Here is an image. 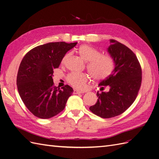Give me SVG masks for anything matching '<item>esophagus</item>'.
Returning a JSON list of instances; mask_svg holds the SVG:
<instances>
[{"label":"esophagus","mask_w":159,"mask_h":159,"mask_svg":"<svg viewBox=\"0 0 159 159\" xmlns=\"http://www.w3.org/2000/svg\"><path fill=\"white\" fill-rule=\"evenodd\" d=\"M85 91H79L77 89H74V94H78V93H84Z\"/></svg>","instance_id":"34e87169"}]
</instances>
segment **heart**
<instances>
[{
  "label": "heart",
  "mask_w": 159,
  "mask_h": 159,
  "mask_svg": "<svg viewBox=\"0 0 159 159\" xmlns=\"http://www.w3.org/2000/svg\"><path fill=\"white\" fill-rule=\"evenodd\" d=\"M78 54L84 61H88V70L92 78L97 80L107 78L115 68V61L112 57L108 55H100V52L94 47L88 45H81L78 50ZM69 56L66 54L62 58V64H64ZM68 82L74 88L84 89L88 81V76L85 74L73 73L68 77Z\"/></svg>",
  "instance_id": "1"
}]
</instances>
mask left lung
Masks as SVG:
<instances>
[{
  "mask_svg": "<svg viewBox=\"0 0 159 159\" xmlns=\"http://www.w3.org/2000/svg\"><path fill=\"white\" fill-rule=\"evenodd\" d=\"M107 52L115 61L112 74L99 84L100 91L105 87L109 91H98L96 103L89 110L102 118H111L123 113L135 100L140 89L142 71L135 54L128 47L110 40Z\"/></svg>",
  "mask_w": 159,
  "mask_h": 159,
  "instance_id": "left-lung-1",
  "label": "left lung"
}]
</instances>
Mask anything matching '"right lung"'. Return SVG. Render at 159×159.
<instances>
[{"instance_id": "1", "label": "right lung", "mask_w": 159, "mask_h": 159, "mask_svg": "<svg viewBox=\"0 0 159 159\" xmlns=\"http://www.w3.org/2000/svg\"><path fill=\"white\" fill-rule=\"evenodd\" d=\"M77 43L50 42L35 47L23 57L17 74L18 91L23 103L36 117L49 119L64 109L74 89L68 85L57 88L52 75L67 52Z\"/></svg>"}]
</instances>
